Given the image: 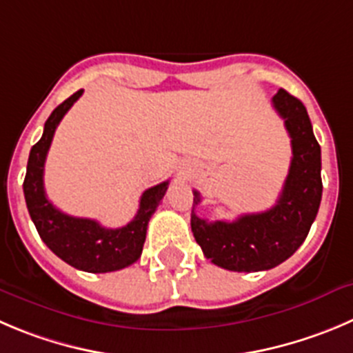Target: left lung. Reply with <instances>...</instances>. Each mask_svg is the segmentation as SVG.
I'll use <instances>...</instances> for the list:
<instances>
[{
  "label": "left lung",
  "instance_id": "1",
  "mask_svg": "<svg viewBox=\"0 0 353 353\" xmlns=\"http://www.w3.org/2000/svg\"><path fill=\"white\" fill-rule=\"evenodd\" d=\"M272 105L291 137L290 173L270 210L241 214L234 221H206L196 214L201 196L194 190L190 227L204 256L234 272H260L286 261L307 239L322 197L321 145L307 109L296 97L279 90Z\"/></svg>",
  "mask_w": 353,
  "mask_h": 353
}]
</instances>
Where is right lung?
<instances>
[{
	"label": "right lung",
	"instance_id": "1",
	"mask_svg": "<svg viewBox=\"0 0 353 353\" xmlns=\"http://www.w3.org/2000/svg\"><path fill=\"white\" fill-rule=\"evenodd\" d=\"M81 95L83 90L70 95L46 119L43 137L32 145L29 154L23 196L39 237L57 256L78 270L105 274L121 270L139 260L145 243L147 225L166 194L168 182L147 189L140 197V208L135 218L121 229H105L90 218L70 216L50 203L43 185L46 154L57 126Z\"/></svg>",
	"mask_w": 353,
	"mask_h": 353
}]
</instances>
